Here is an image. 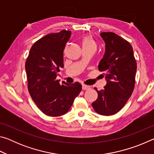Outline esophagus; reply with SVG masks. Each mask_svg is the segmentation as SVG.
I'll return each mask as SVG.
<instances>
[{"label":"esophagus","mask_w":154,"mask_h":154,"mask_svg":"<svg viewBox=\"0 0 154 154\" xmlns=\"http://www.w3.org/2000/svg\"><path fill=\"white\" fill-rule=\"evenodd\" d=\"M89 89H90L89 85H85V84L82 85V90H89Z\"/></svg>","instance_id":"1"}]
</instances>
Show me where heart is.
I'll use <instances>...</instances> for the list:
<instances>
[{
    "label": "heart",
    "mask_w": 154,
    "mask_h": 154,
    "mask_svg": "<svg viewBox=\"0 0 154 154\" xmlns=\"http://www.w3.org/2000/svg\"><path fill=\"white\" fill-rule=\"evenodd\" d=\"M83 49H96L97 48V44L93 37L90 35H85L82 38L81 41Z\"/></svg>",
    "instance_id": "1"
}]
</instances>
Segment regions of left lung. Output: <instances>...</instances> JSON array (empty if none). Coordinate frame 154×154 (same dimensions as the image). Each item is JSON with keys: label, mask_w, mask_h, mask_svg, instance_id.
I'll return each instance as SVG.
<instances>
[{"label": "left lung", "mask_w": 154, "mask_h": 154, "mask_svg": "<svg viewBox=\"0 0 154 154\" xmlns=\"http://www.w3.org/2000/svg\"><path fill=\"white\" fill-rule=\"evenodd\" d=\"M105 43V53L98 64L106 85L98 91V98L92 104L96 113L111 116L118 113L127 103L135 84L137 62L128 41L117 34L101 32Z\"/></svg>", "instance_id": "1"}]
</instances>
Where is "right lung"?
Listing matches in <instances>:
<instances>
[{"label":"right lung","mask_w":154,"mask_h":154,"mask_svg":"<svg viewBox=\"0 0 154 154\" xmlns=\"http://www.w3.org/2000/svg\"><path fill=\"white\" fill-rule=\"evenodd\" d=\"M71 35L63 30L48 34L33 44L25 64L28 90L37 107L51 117L69 111L75 98L82 91L79 82L72 84L56 79L60 68H63V51Z\"/></svg>","instance_id":"obj_1"}]
</instances>
